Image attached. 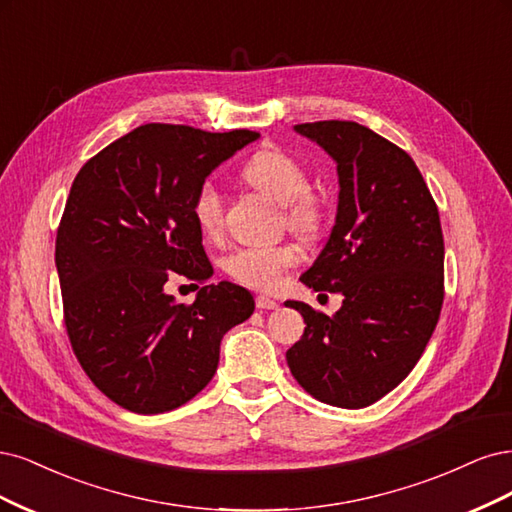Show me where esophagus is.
<instances>
[{
    "mask_svg": "<svg viewBox=\"0 0 512 512\" xmlns=\"http://www.w3.org/2000/svg\"><path fill=\"white\" fill-rule=\"evenodd\" d=\"M255 304H257V308H259V310H274V308L278 306V302L270 300L268 295H257V298H255Z\"/></svg>",
    "mask_w": 512,
    "mask_h": 512,
    "instance_id": "esophagus-1",
    "label": "esophagus"
}]
</instances>
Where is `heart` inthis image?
Here are the masks:
<instances>
[{
	"instance_id": "obj_1",
	"label": "heart",
	"mask_w": 512,
	"mask_h": 512,
	"mask_svg": "<svg viewBox=\"0 0 512 512\" xmlns=\"http://www.w3.org/2000/svg\"><path fill=\"white\" fill-rule=\"evenodd\" d=\"M246 183L261 189L285 204V223L293 234L304 240L321 236L327 208L323 197L310 189V172L280 148H263L246 159L242 166ZM191 217L206 238H219L225 225V197L214 180H202L191 197ZM300 251L291 242L278 244H242L223 259V270L236 283L272 291L283 283L285 274L298 266Z\"/></svg>"
}]
</instances>
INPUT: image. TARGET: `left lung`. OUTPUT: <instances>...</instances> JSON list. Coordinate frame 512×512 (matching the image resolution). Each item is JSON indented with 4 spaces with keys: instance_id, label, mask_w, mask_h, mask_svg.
<instances>
[{
    "instance_id": "1",
    "label": "left lung",
    "mask_w": 512,
    "mask_h": 512,
    "mask_svg": "<svg viewBox=\"0 0 512 512\" xmlns=\"http://www.w3.org/2000/svg\"><path fill=\"white\" fill-rule=\"evenodd\" d=\"M338 163V214L300 278L342 293L334 317L304 302V334L287 351L295 381L319 402L364 408L398 387L430 342L444 300L440 214L406 151L353 121L295 125Z\"/></svg>"
}]
</instances>
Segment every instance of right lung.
<instances>
[{
    "label": "right lung",
    "mask_w": 512,
    "mask_h": 512,
    "mask_svg": "<svg viewBox=\"0 0 512 512\" xmlns=\"http://www.w3.org/2000/svg\"><path fill=\"white\" fill-rule=\"evenodd\" d=\"M257 138L148 123L76 174L55 242L63 321L78 364L114 404L138 415L187 404L217 372L227 329L253 315L244 287L206 285L212 263L191 197ZM174 273L203 285L193 305L165 293Z\"/></svg>",
    "instance_id": "add662e5"
}]
</instances>
